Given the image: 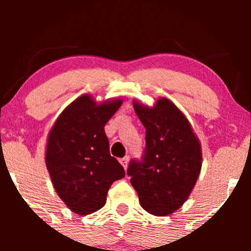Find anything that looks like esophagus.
Masks as SVG:
<instances>
[{
  "label": "esophagus",
  "instance_id": "1",
  "mask_svg": "<svg viewBox=\"0 0 251 251\" xmlns=\"http://www.w3.org/2000/svg\"><path fill=\"white\" fill-rule=\"evenodd\" d=\"M120 164H122V165L124 166V169H125V170L127 169V164H128V157H127V155L120 159Z\"/></svg>",
  "mask_w": 251,
  "mask_h": 251
}]
</instances>
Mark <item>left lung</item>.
Listing matches in <instances>:
<instances>
[{"instance_id":"1","label":"left lung","mask_w":251,"mask_h":251,"mask_svg":"<svg viewBox=\"0 0 251 251\" xmlns=\"http://www.w3.org/2000/svg\"><path fill=\"white\" fill-rule=\"evenodd\" d=\"M134 111L146 128L142 159H132L127 175L140 205L155 216H166L188 200L201 172L198 139L185 116L168 99L153 108L134 102Z\"/></svg>"}]
</instances>
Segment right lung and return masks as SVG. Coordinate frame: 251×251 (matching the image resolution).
<instances>
[{"label": "right lung", "mask_w": 251, "mask_h": 251, "mask_svg": "<svg viewBox=\"0 0 251 251\" xmlns=\"http://www.w3.org/2000/svg\"><path fill=\"white\" fill-rule=\"evenodd\" d=\"M120 106V100L97 105L89 96H82L51 128L46 165L57 195L76 214L102 208L112 183L125 177V170L109 153L103 129Z\"/></svg>", "instance_id": "right-lung-1"}]
</instances>
